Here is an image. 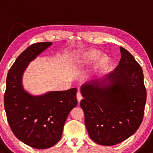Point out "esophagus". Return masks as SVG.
<instances>
[{
	"mask_svg": "<svg viewBox=\"0 0 153 153\" xmlns=\"http://www.w3.org/2000/svg\"><path fill=\"white\" fill-rule=\"evenodd\" d=\"M76 98H77V100H78V102H80V100L82 99V94L80 93L79 92H77L76 94Z\"/></svg>",
	"mask_w": 153,
	"mask_h": 153,
	"instance_id": "1",
	"label": "esophagus"
}]
</instances>
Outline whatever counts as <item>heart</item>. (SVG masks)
I'll list each match as a JSON object with an SVG mask.
<instances>
[{
    "instance_id": "b5f03b06",
    "label": "heart",
    "mask_w": 153,
    "mask_h": 153,
    "mask_svg": "<svg viewBox=\"0 0 153 153\" xmlns=\"http://www.w3.org/2000/svg\"><path fill=\"white\" fill-rule=\"evenodd\" d=\"M101 53L97 50L91 49L86 51L80 55L78 58L79 63L81 64H90L95 61L100 56ZM111 63L110 58L107 56H102L96 61L93 74L95 76L103 74L108 69Z\"/></svg>"
}]
</instances>
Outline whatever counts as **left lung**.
I'll return each mask as SVG.
<instances>
[{"mask_svg":"<svg viewBox=\"0 0 153 153\" xmlns=\"http://www.w3.org/2000/svg\"><path fill=\"white\" fill-rule=\"evenodd\" d=\"M120 51L114 71L81 87L85 126L90 138L101 145L126 140L143 119L147 92L142 68L128 51L120 47Z\"/></svg>","mask_w":153,"mask_h":153,"instance_id":"1","label":"left lung"}]
</instances>
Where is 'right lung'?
Returning a JSON list of instances; mask_svg holds the SVG:
<instances>
[{"instance_id":"1","label":"right lung","mask_w":153,"mask_h":153,"mask_svg":"<svg viewBox=\"0 0 153 153\" xmlns=\"http://www.w3.org/2000/svg\"><path fill=\"white\" fill-rule=\"evenodd\" d=\"M51 42L32 44L22 52L8 71L4 108L12 131L20 141L36 149H46L61 140L70 111L77 105L76 88L51 91L42 95L29 94L22 86L28 66Z\"/></svg>"}]
</instances>
